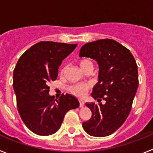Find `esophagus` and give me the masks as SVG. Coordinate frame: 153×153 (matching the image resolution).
Here are the masks:
<instances>
[{
    "label": "esophagus",
    "instance_id": "1",
    "mask_svg": "<svg viewBox=\"0 0 153 153\" xmlns=\"http://www.w3.org/2000/svg\"><path fill=\"white\" fill-rule=\"evenodd\" d=\"M79 107H83L84 106V102L83 100H79Z\"/></svg>",
    "mask_w": 153,
    "mask_h": 153
}]
</instances>
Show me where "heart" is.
Wrapping results in <instances>:
<instances>
[{
  "label": "heart",
  "instance_id": "obj_1",
  "mask_svg": "<svg viewBox=\"0 0 153 153\" xmlns=\"http://www.w3.org/2000/svg\"><path fill=\"white\" fill-rule=\"evenodd\" d=\"M79 68L83 70V72H86L89 69L93 68V63L89 58H82L77 62ZM66 70V67H63L60 70V74H63ZM90 86L88 83H77L74 84L69 87V92L76 97H82L86 94V91L90 89Z\"/></svg>",
  "mask_w": 153,
  "mask_h": 153
}]
</instances>
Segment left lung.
<instances>
[{
  "label": "left lung",
  "instance_id": "obj_1",
  "mask_svg": "<svg viewBox=\"0 0 153 153\" xmlns=\"http://www.w3.org/2000/svg\"><path fill=\"white\" fill-rule=\"evenodd\" d=\"M79 56L90 57L99 64V82L91 96L98 102L86 103L92 112L83 128L89 135L103 137L112 134L128 117L139 85L138 67L126 47L112 39H102L84 44Z\"/></svg>",
  "mask_w": 153,
  "mask_h": 153
}]
</instances>
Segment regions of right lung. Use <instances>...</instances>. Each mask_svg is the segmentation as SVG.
Returning <instances> with one entry per match:
<instances>
[{
  "instance_id": "obj_1",
  "label": "right lung",
  "mask_w": 153,
  "mask_h": 153,
  "mask_svg": "<svg viewBox=\"0 0 153 153\" xmlns=\"http://www.w3.org/2000/svg\"><path fill=\"white\" fill-rule=\"evenodd\" d=\"M77 44L40 41L24 52L13 70V90L19 114L28 129L36 135L53 134L65 114L79 106L70 94L59 99L49 95V83L56 80L62 61Z\"/></svg>"
}]
</instances>
